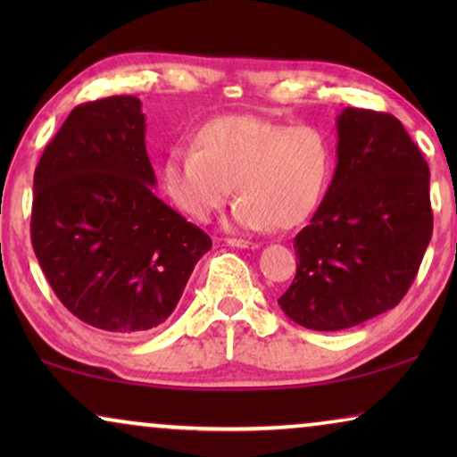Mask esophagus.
<instances>
[{
	"label": "esophagus",
	"instance_id": "obj_1",
	"mask_svg": "<svg viewBox=\"0 0 457 457\" xmlns=\"http://www.w3.org/2000/svg\"><path fill=\"white\" fill-rule=\"evenodd\" d=\"M228 247H237V249H258V243L245 241V239H227Z\"/></svg>",
	"mask_w": 457,
	"mask_h": 457
}]
</instances>
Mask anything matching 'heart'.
<instances>
[{"label":"heart","instance_id":"b5f03b06","mask_svg":"<svg viewBox=\"0 0 457 457\" xmlns=\"http://www.w3.org/2000/svg\"><path fill=\"white\" fill-rule=\"evenodd\" d=\"M330 166L333 149L320 129L222 114L195 130L193 147L166 154L160 189L180 214L205 222L228 202L235 187V227L293 228L320 204Z\"/></svg>","mask_w":457,"mask_h":457}]
</instances>
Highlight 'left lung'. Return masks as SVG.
<instances>
[{
    "instance_id": "obj_1",
    "label": "left lung",
    "mask_w": 457,
    "mask_h": 457,
    "mask_svg": "<svg viewBox=\"0 0 457 457\" xmlns=\"http://www.w3.org/2000/svg\"><path fill=\"white\" fill-rule=\"evenodd\" d=\"M322 204L297 233V274L278 299L312 330L358 327L395 308L433 235L430 172L395 116L345 108Z\"/></svg>"
}]
</instances>
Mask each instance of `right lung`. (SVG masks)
Returning a JSON list of instances; mask_svg holds the SVG:
<instances>
[{
	"instance_id": "add662e5",
	"label": "right lung",
	"mask_w": 457,
	"mask_h": 457,
	"mask_svg": "<svg viewBox=\"0 0 457 457\" xmlns=\"http://www.w3.org/2000/svg\"><path fill=\"white\" fill-rule=\"evenodd\" d=\"M145 114L133 96L77 105L43 152L30 239L62 303L91 327H160L212 239L155 197Z\"/></svg>"
}]
</instances>
